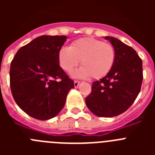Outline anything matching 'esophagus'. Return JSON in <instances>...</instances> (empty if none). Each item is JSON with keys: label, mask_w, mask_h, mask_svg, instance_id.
Wrapping results in <instances>:
<instances>
[{"label": "esophagus", "mask_w": 155, "mask_h": 155, "mask_svg": "<svg viewBox=\"0 0 155 155\" xmlns=\"http://www.w3.org/2000/svg\"><path fill=\"white\" fill-rule=\"evenodd\" d=\"M74 84L75 87H78L79 86V84H80V81H74Z\"/></svg>", "instance_id": "obj_1"}]
</instances>
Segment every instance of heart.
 Returning a JSON list of instances; mask_svg holds the SVG:
<instances>
[{"instance_id": "1", "label": "heart", "mask_w": 155, "mask_h": 155, "mask_svg": "<svg viewBox=\"0 0 155 155\" xmlns=\"http://www.w3.org/2000/svg\"><path fill=\"white\" fill-rule=\"evenodd\" d=\"M115 47L109 42L94 38H81L62 47L58 53V62L64 71L71 73L81 61V68L73 76L77 78L91 77L100 79L110 72L116 61Z\"/></svg>"}]
</instances>
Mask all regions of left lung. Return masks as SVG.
I'll use <instances>...</instances> for the list:
<instances>
[{"instance_id":"8db88e82","label":"left lung","mask_w":155,"mask_h":155,"mask_svg":"<svg viewBox=\"0 0 155 155\" xmlns=\"http://www.w3.org/2000/svg\"><path fill=\"white\" fill-rule=\"evenodd\" d=\"M116 50V61L105 77L92 83L85 103L93 114L113 117L127 111L137 97L143 81L142 61L130 46L105 36Z\"/></svg>"}]
</instances>
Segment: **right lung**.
<instances>
[{
	"instance_id": "obj_1",
	"label": "right lung",
	"mask_w": 155,
	"mask_h": 155,
	"mask_svg": "<svg viewBox=\"0 0 155 155\" xmlns=\"http://www.w3.org/2000/svg\"><path fill=\"white\" fill-rule=\"evenodd\" d=\"M68 37L41 35L22 46L10 68L13 98L28 116L39 120L55 117L64 108L74 81L60 67L58 53Z\"/></svg>"
}]
</instances>
